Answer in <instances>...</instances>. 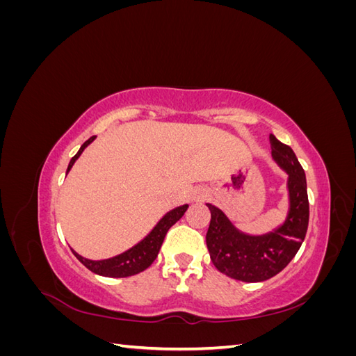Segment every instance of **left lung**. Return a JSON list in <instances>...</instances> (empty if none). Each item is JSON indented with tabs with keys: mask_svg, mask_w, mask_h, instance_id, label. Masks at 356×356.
<instances>
[{
	"mask_svg": "<svg viewBox=\"0 0 356 356\" xmlns=\"http://www.w3.org/2000/svg\"><path fill=\"white\" fill-rule=\"evenodd\" d=\"M272 156L288 174L289 212L277 230L248 236L236 230L229 218L208 203L211 222L207 245L213 266L225 276L242 282H263L289 264L305 241L309 224V199L305 170L293 149L270 134Z\"/></svg>",
	"mask_w": 356,
	"mask_h": 356,
	"instance_id": "obj_1",
	"label": "left lung"
}]
</instances>
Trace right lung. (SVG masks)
Listing matches in <instances>:
<instances>
[{
  "instance_id": "obj_1",
  "label": "right lung",
  "mask_w": 356,
  "mask_h": 356,
  "mask_svg": "<svg viewBox=\"0 0 356 356\" xmlns=\"http://www.w3.org/2000/svg\"><path fill=\"white\" fill-rule=\"evenodd\" d=\"M96 136L89 138L86 141L80 149L79 153L75 154L67 169V174L70 172V169L72 168L74 161L80 157V154L83 153V149L88 147ZM188 204H184V207H179L172 209L170 212H168L163 218H161L156 227L152 230L145 239H143L138 245H135L131 250H127L126 252L108 258V260H101V261H92L88 260V258H83L81 255H79L75 251H72V254L77 257V260L84 266L88 267L90 272L101 275V276H106V277H127V276H134L144 272L147 267H149L153 264V261L156 260V257L160 251V246L163 243L165 236L168 233V230L174 225L184 212L187 211Z\"/></svg>"
}]
</instances>
